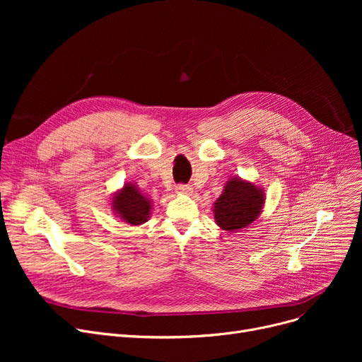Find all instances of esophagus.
I'll list each match as a JSON object with an SVG mask.
<instances>
[{"instance_id":"1","label":"esophagus","mask_w":362,"mask_h":362,"mask_svg":"<svg viewBox=\"0 0 362 362\" xmlns=\"http://www.w3.org/2000/svg\"><path fill=\"white\" fill-rule=\"evenodd\" d=\"M176 192H177L179 195H187V194H191V186H187V185H177V186H176Z\"/></svg>"}]
</instances>
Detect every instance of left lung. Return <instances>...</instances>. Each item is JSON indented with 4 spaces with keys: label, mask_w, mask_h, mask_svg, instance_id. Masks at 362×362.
Instances as JSON below:
<instances>
[{
    "label": "left lung",
    "mask_w": 362,
    "mask_h": 362,
    "mask_svg": "<svg viewBox=\"0 0 362 362\" xmlns=\"http://www.w3.org/2000/svg\"><path fill=\"white\" fill-rule=\"evenodd\" d=\"M264 202L262 187L240 177H232L214 202L216 224L227 232L246 229L261 214Z\"/></svg>",
    "instance_id": "left-lung-1"
}]
</instances>
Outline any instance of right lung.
Returning <instances> with one entry per match:
<instances>
[{"label":"right lung","mask_w":362,"mask_h":362,"mask_svg":"<svg viewBox=\"0 0 362 362\" xmlns=\"http://www.w3.org/2000/svg\"><path fill=\"white\" fill-rule=\"evenodd\" d=\"M111 210L124 223L130 226H141L149 218L152 201L139 191L135 183L129 182L114 194Z\"/></svg>","instance_id":"right-lung-1"}]
</instances>
